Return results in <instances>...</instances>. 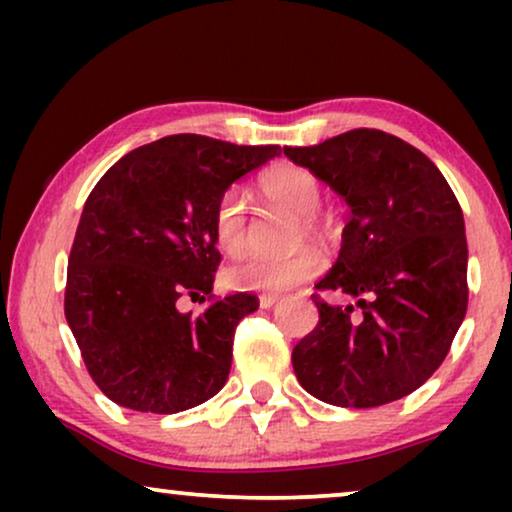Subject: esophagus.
<instances>
[{"label":"esophagus","instance_id":"esophagus-1","mask_svg":"<svg viewBox=\"0 0 512 512\" xmlns=\"http://www.w3.org/2000/svg\"><path fill=\"white\" fill-rule=\"evenodd\" d=\"M277 303H279L277 296H261V298H258V305H261L263 310H270V307L277 305Z\"/></svg>","mask_w":512,"mask_h":512}]
</instances>
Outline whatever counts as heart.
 Wrapping results in <instances>:
<instances>
[{"label":"heart","instance_id":"1","mask_svg":"<svg viewBox=\"0 0 512 512\" xmlns=\"http://www.w3.org/2000/svg\"><path fill=\"white\" fill-rule=\"evenodd\" d=\"M258 191L270 205L289 209L298 214V237L321 240L326 235V223L317 214L321 205V184L310 170L298 165H277L258 179ZM214 240L226 254H240L247 247L249 226L247 207L242 195L228 191L221 195L214 209ZM321 258L317 251L303 249L286 258L244 256L226 268V284L235 291L282 293L293 286L319 275Z\"/></svg>","mask_w":512,"mask_h":512}]
</instances>
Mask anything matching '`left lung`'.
Segmentation results:
<instances>
[{"mask_svg":"<svg viewBox=\"0 0 512 512\" xmlns=\"http://www.w3.org/2000/svg\"><path fill=\"white\" fill-rule=\"evenodd\" d=\"M284 153L349 205L338 261L317 289L354 303L314 300L319 324L291 354L300 387L340 408L398 401L436 373L466 317L459 202L422 151L382 130Z\"/></svg>","mask_w":512,"mask_h":512,"instance_id":"1","label":"left lung"}]
</instances>
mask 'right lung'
Segmentation results:
<instances>
[{"label": "right lung", "instance_id": "obj_1", "mask_svg": "<svg viewBox=\"0 0 512 512\" xmlns=\"http://www.w3.org/2000/svg\"><path fill=\"white\" fill-rule=\"evenodd\" d=\"M279 153L275 144L172 135L125 153L97 181L69 254L65 317L111 401L174 415L223 389L235 328L258 298L235 293L202 314L177 303L212 293L216 202Z\"/></svg>", "mask_w": 512, "mask_h": 512}]
</instances>
